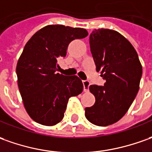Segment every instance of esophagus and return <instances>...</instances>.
<instances>
[{
  "label": "esophagus",
  "instance_id": "obj_1",
  "mask_svg": "<svg viewBox=\"0 0 152 152\" xmlns=\"http://www.w3.org/2000/svg\"><path fill=\"white\" fill-rule=\"evenodd\" d=\"M83 91L85 92V93H88V87L90 85V83L88 81H83Z\"/></svg>",
  "mask_w": 152,
  "mask_h": 152
}]
</instances>
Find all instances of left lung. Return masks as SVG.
Wrapping results in <instances>:
<instances>
[{"label":"left lung","mask_w":152,"mask_h":152,"mask_svg":"<svg viewBox=\"0 0 152 152\" xmlns=\"http://www.w3.org/2000/svg\"><path fill=\"white\" fill-rule=\"evenodd\" d=\"M90 49L104 86L90 85L94 106L85 108V117L100 126L118 122L128 111L140 88L142 66L132 45L119 32L98 29L91 33Z\"/></svg>","instance_id":"1"}]
</instances>
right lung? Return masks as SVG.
Wrapping results in <instances>:
<instances>
[{
	"mask_svg": "<svg viewBox=\"0 0 152 152\" xmlns=\"http://www.w3.org/2000/svg\"><path fill=\"white\" fill-rule=\"evenodd\" d=\"M83 28L49 25L28 40L16 65L17 83L23 104L34 122L54 126L62 121L71 97L83 92L78 76L57 73L58 60L64 58L69 43L88 36Z\"/></svg>",
	"mask_w": 152,
	"mask_h": 152,
	"instance_id": "add662e5",
	"label": "right lung"
}]
</instances>
